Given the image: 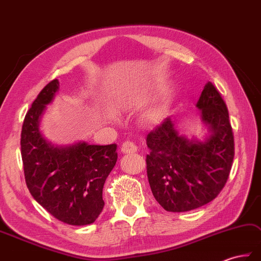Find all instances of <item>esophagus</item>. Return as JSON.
<instances>
[{"label": "esophagus", "instance_id": "1", "mask_svg": "<svg viewBox=\"0 0 261 261\" xmlns=\"http://www.w3.org/2000/svg\"><path fill=\"white\" fill-rule=\"evenodd\" d=\"M120 150L121 153H127V154L135 153L137 152V146L135 145V143H133L130 141H125L123 143V145L120 146Z\"/></svg>", "mask_w": 261, "mask_h": 261}]
</instances>
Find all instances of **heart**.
<instances>
[{
  "label": "heart",
  "mask_w": 261,
  "mask_h": 261,
  "mask_svg": "<svg viewBox=\"0 0 261 261\" xmlns=\"http://www.w3.org/2000/svg\"><path fill=\"white\" fill-rule=\"evenodd\" d=\"M156 117H158V111H150L146 114V118L148 120H153L155 119Z\"/></svg>",
  "instance_id": "heart-1"
}]
</instances>
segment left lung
Masks as SVG:
<instances>
[{
	"label": "left lung",
	"mask_w": 261,
	"mask_h": 261,
	"mask_svg": "<svg viewBox=\"0 0 261 261\" xmlns=\"http://www.w3.org/2000/svg\"><path fill=\"white\" fill-rule=\"evenodd\" d=\"M196 107L212 133L205 142L179 136L171 118L146 137L149 187L169 212L191 211L216 199L232 166L234 140L228 108L212 83L205 85Z\"/></svg>",
	"instance_id": "1"
}]
</instances>
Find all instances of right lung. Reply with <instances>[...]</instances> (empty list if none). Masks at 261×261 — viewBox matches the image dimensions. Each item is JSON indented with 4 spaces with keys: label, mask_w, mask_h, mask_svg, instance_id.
<instances>
[{
    "label": "right lung",
    "mask_w": 261,
    "mask_h": 261,
    "mask_svg": "<svg viewBox=\"0 0 261 261\" xmlns=\"http://www.w3.org/2000/svg\"><path fill=\"white\" fill-rule=\"evenodd\" d=\"M54 79L39 92L23 120L21 156L27 187L51 216L70 225L96 221L102 211L103 184L117 161V145L85 142L56 147L39 132L40 117L58 90Z\"/></svg>",
    "instance_id": "1"
}]
</instances>
